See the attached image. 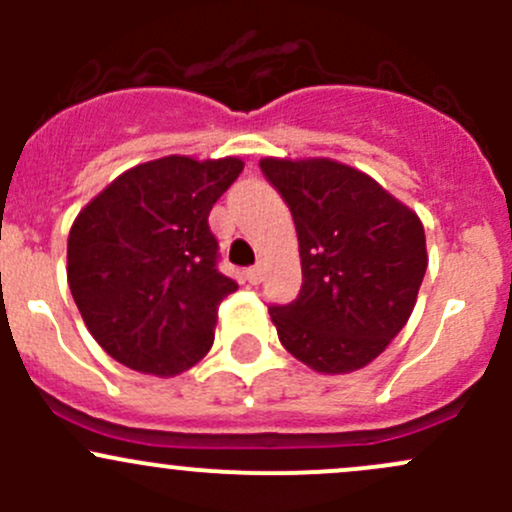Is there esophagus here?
Masks as SVG:
<instances>
[{
	"mask_svg": "<svg viewBox=\"0 0 512 512\" xmlns=\"http://www.w3.org/2000/svg\"><path fill=\"white\" fill-rule=\"evenodd\" d=\"M245 277H247V282H252V285H257V282L262 280V267H260V265L250 267V270L245 272Z\"/></svg>",
	"mask_w": 512,
	"mask_h": 512,
	"instance_id": "esophagus-1",
	"label": "esophagus"
}]
</instances>
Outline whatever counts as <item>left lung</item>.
Returning a JSON list of instances; mask_svg holds the SVG:
<instances>
[{
	"label": "left lung",
	"instance_id": "obj_1",
	"mask_svg": "<svg viewBox=\"0 0 512 512\" xmlns=\"http://www.w3.org/2000/svg\"><path fill=\"white\" fill-rule=\"evenodd\" d=\"M292 213L302 289L270 307L282 347L319 374L371 364L404 329L426 275L418 215L371 175L332 158H262Z\"/></svg>",
	"mask_w": 512,
	"mask_h": 512
}]
</instances>
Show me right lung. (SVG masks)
Masks as SVG:
<instances>
[{
  "instance_id": "right-lung-1",
  "label": "right lung",
  "mask_w": 512,
  "mask_h": 512,
  "mask_svg": "<svg viewBox=\"0 0 512 512\" xmlns=\"http://www.w3.org/2000/svg\"><path fill=\"white\" fill-rule=\"evenodd\" d=\"M242 168L235 156L148 160L76 215L69 289L91 337L128 369L165 379L213 347L218 304L237 285L218 270L208 215Z\"/></svg>"
}]
</instances>
